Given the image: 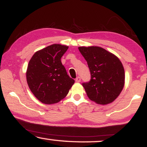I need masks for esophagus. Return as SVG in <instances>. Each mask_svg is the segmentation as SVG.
<instances>
[{"instance_id": "obj_1", "label": "esophagus", "mask_w": 147, "mask_h": 147, "mask_svg": "<svg viewBox=\"0 0 147 147\" xmlns=\"http://www.w3.org/2000/svg\"><path fill=\"white\" fill-rule=\"evenodd\" d=\"M75 82H81V78H80V77H77V78L75 79Z\"/></svg>"}]
</instances>
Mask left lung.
Returning a JSON list of instances; mask_svg holds the SVG:
<instances>
[{"mask_svg": "<svg viewBox=\"0 0 147 147\" xmlns=\"http://www.w3.org/2000/svg\"><path fill=\"white\" fill-rule=\"evenodd\" d=\"M90 72V82L82 84L88 98L99 104L113 102L122 92L125 74L115 55L97 46L79 47Z\"/></svg>", "mask_w": 147, "mask_h": 147, "instance_id": "left-lung-1", "label": "left lung"}]
</instances>
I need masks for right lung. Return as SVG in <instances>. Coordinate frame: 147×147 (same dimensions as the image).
<instances>
[{"label":"right lung","instance_id":"1","mask_svg":"<svg viewBox=\"0 0 147 147\" xmlns=\"http://www.w3.org/2000/svg\"><path fill=\"white\" fill-rule=\"evenodd\" d=\"M68 48L60 44L49 45L35 52L30 60L27 82L34 95L43 104L60 102L75 83L61 61Z\"/></svg>","mask_w":147,"mask_h":147}]
</instances>
